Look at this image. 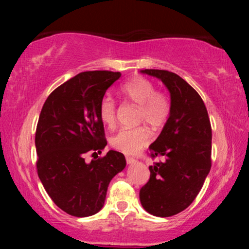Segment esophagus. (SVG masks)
<instances>
[{"instance_id":"1","label":"esophagus","mask_w":249,"mask_h":249,"mask_svg":"<svg viewBox=\"0 0 249 249\" xmlns=\"http://www.w3.org/2000/svg\"><path fill=\"white\" fill-rule=\"evenodd\" d=\"M125 161H127L128 164H134V163L137 162V160H135L134 158H125Z\"/></svg>"}]
</instances>
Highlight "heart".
Listing matches in <instances>:
<instances>
[{"label": "heart", "mask_w": 249, "mask_h": 249, "mask_svg": "<svg viewBox=\"0 0 249 249\" xmlns=\"http://www.w3.org/2000/svg\"><path fill=\"white\" fill-rule=\"evenodd\" d=\"M125 100L138 105L137 122H145L149 128L159 129L168 120L171 105L164 94L155 91L152 81L142 77H135L120 88ZM100 117L105 125L113 128L117 121V104L110 96L100 103ZM151 139V134L144 125L122 128L111 138V146L124 154H135Z\"/></svg>", "instance_id": "obj_1"}]
</instances>
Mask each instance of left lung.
<instances>
[{
  "label": "left lung",
  "instance_id": "obj_1",
  "mask_svg": "<svg viewBox=\"0 0 249 249\" xmlns=\"http://www.w3.org/2000/svg\"><path fill=\"white\" fill-rule=\"evenodd\" d=\"M170 93L171 111L156 141L149 146L153 158L165 160L149 166L148 182L139 199L149 214L176 215L194 202L211 170L212 129L205 104L198 93L178 74L145 69Z\"/></svg>",
  "mask_w": 249,
  "mask_h": 249
}]
</instances>
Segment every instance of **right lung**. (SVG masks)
Instances as JSON below:
<instances>
[{
  "mask_svg": "<svg viewBox=\"0 0 249 249\" xmlns=\"http://www.w3.org/2000/svg\"><path fill=\"white\" fill-rule=\"evenodd\" d=\"M120 77L112 71L80 72L54 89L43 105L35 136L37 173L53 202L70 215L100 212L108 183L125 168L124 155L117 151L85 162L86 153L100 154L107 144L100 103Z\"/></svg>",
  "mask_w": 249,
  "mask_h": 249,
  "instance_id": "obj_1",
  "label": "right lung"
}]
</instances>
